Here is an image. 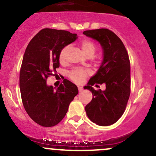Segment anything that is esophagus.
Instances as JSON below:
<instances>
[{
    "label": "esophagus",
    "instance_id": "esophagus-1",
    "mask_svg": "<svg viewBox=\"0 0 156 156\" xmlns=\"http://www.w3.org/2000/svg\"><path fill=\"white\" fill-rule=\"evenodd\" d=\"M78 91H79V92H81V91L83 90V87H81V86H78Z\"/></svg>",
    "mask_w": 156,
    "mask_h": 156
}]
</instances>
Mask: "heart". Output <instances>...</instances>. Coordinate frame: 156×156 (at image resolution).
Masks as SVG:
<instances>
[{
  "label": "heart",
  "instance_id": "heart-1",
  "mask_svg": "<svg viewBox=\"0 0 156 156\" xmlns=\"http://www.w3.org/2000/svg\"><path fill=\"white\" fill-rule=\"evenodd\" d=\"M81 48L82 49L83 52H84V54L87 56H91L94 54L96 51V46L92 41H90V40L85 39V40H83L81 42ZM69 47L66 46L64 48L62 49V50L60 51L59 53V60L62 62L64 60L66 56V53L68 51ZM88 74V72L84 69H76L75 70H73L72 72H70V78H72V80H73L75 82L80 83L84 80V78H85V77L87 76Z\"/></svg>",
  "mask_w": 156,
  "mask_h": 156
}]
</instances>
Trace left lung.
Listing matches in <instances>:
<instances>
[{
    "mask_svg": "<svg viewBox=\"0 0 156 156\" xmlns=\"http://www.w3.org/2000/svg\"><path fill=\"white\" fill-rule=\"evenodd\" d=\"M83 34L98 41L103 49L101 65L84 87L93 94L85 111L91 122L100 126H108L122 117L130 97L129 56L123 42L110 30H88ZM97 83H105L106 90L96 91L92 86Z\"/></svg>",
    "mask_w": 156,
    "mask_h": 156,
    "instance_id": "8db88e82",
    "label": "left lung"
}]
</instances>
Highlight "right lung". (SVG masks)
I'll use <instances>...</instances> for the list:
<instances>
[{
    "label": "right lung",
    "instance_id": "obj_1",
    "mask_svg": "<svg viewBox=\"0 0 156 156\" xmlns=\"http://www.w3.org/2000/svg\"><path fill=\"white\" fill-rule=\"evenodd\" d=\"M78 38L63 30L42 29L28 44L20 74L22 100L29 117L43 127H53L62 120L78 87L69 80L58 88L48 85L47 78L59 67L62 48Z\"/></svg>",
    "mask_w": 156,
    "mask_h": 156
}]
</instances>
